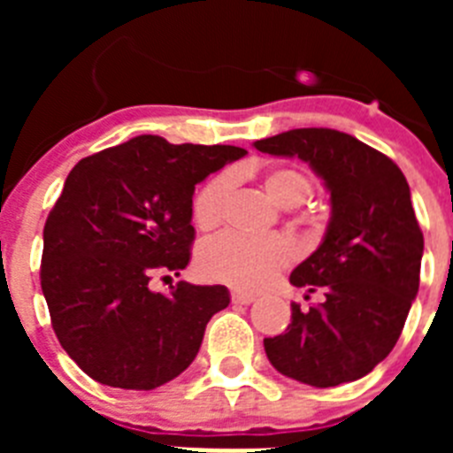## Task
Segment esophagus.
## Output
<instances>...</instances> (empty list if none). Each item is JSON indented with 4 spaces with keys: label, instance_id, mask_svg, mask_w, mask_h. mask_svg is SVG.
Masks as SVG:
<instances>
[{
    "label": "esophagus",
    "instance_id": "esophagus-1",
    "mask_svg": "<svg viewBox=\"0 0 453 453\" xmlns=\"http://www.w3.org/2000/svg\"><path fill=\"white\" fill-rule=\"evenodd\" d=\"M254 295L251 292H242V290H234L231 292V302L234 303H240V306H247V303L254 302Z\"/></svg>",
    "mask_w": 453,
    "mask_h": 453
}]
</instances>
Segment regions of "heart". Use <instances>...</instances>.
Returning a JSON list of instances; mask_svg holds the SVG:
<instances>
[{"instance_id":"b5f03b06","label":"heart","mask_w":453,"mask_h":453,"mask_svg":"<svg viewBox=\"0 0 453 453\" xmlns=\"http://www.w3.org/2000/svg\"><path fill=\"white\" fill-rule=\"evenodd\" d=\"M234 177L222 172L208 179L192 199V222L202 231L218 229L226 215ZM263 188L279 206H297L311 192V181L295 167H270L263 174ZM295 250L283 235L222 234L206 240L197 251V267L208 281L226 283L240 290H256L270 283Z\"/></svg>"}]
</instances>
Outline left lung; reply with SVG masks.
Masks as SVG:
<instances>
[{
  "label": "left lung",
  "instance_id": "left-lung-1",
  "mask_svg": "<svg viewBox=\"0 0 453 453\" xmlns=\"http://www.w3.org/2000/svg\"><path fill=\"white\" fill-rule=\"evenodd\" d=\"M254 147L302 158L331 195L322 242L290 274L306 299H322L290 303L288 329L263 340L267 358L308 386L356 381L397 345L419 288L424 235L406 177L386 154L335 129H292Z\"/></svg>",
  "mask_w": 453,
  "mask_h": 453
}]
</instances>
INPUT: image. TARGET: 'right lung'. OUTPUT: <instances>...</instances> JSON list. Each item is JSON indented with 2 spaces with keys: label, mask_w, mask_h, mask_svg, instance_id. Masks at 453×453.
<instances>
[{
  "label": "right lung",
  "mask_w": 453,
  "mask_h": 453,
  "mask_svg": "<svg viewBox=\"0 0 453 453\" xmlns=\"http://www.w3.org/2000/svg\"><path fill=\"white\" fill-rule=\"evenodd\" d=\"M245 154L138 135L72 167L42 231L40 286L56 338L90 379L154 390L195 361L229 290L179 281L163 295L151 279L186 270L195 186Z\"/></svg>",
  "instance_id": "right-lung-1"
}]
</instances>
